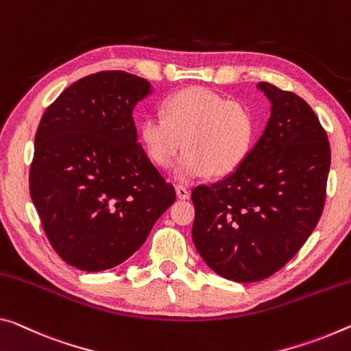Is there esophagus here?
Masks as SVG:
<instances>
[{"label": "esophagus", "mask_w": 351, "mask_h": 351, "mask_svg": "<svg viewBox=\"0 0 351 351\" xmlns=\"http://www.w3.org/2000/svg\"><path fill=\"white\" fill-rule=\"evenodd\" d=\"M176 194H177V197L183 199V201H185V199H190V190H188L186 186L177 185L176 186Z\"/></svg>", "instance_id": "1"}]
</instances>
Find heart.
Wrapping results in <instances>:
<instances>
[{"instance_id":"heart-1","label":"heart","mask_w":351,"mask_h":351,"mask_svg":"<svg viewBox=\"0 0 351 351\" xmlns=\"http://www.w3.org/2000/svg\"><path fill=\"white\" fill-rule=\"evenodd\" d=\"M256 123L247 106L206 88L171 95L163 114L145 116L139 133L158 166H169L182 147L172 177L186 183L212 172L223 176L239 168L254 141Z\"/></svg>"}]
</instances>
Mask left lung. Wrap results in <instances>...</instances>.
I'll return each mask as SVG.
<instances>
[{"label":"left lung","mask_w":351,"mask_h":351,"mask_svg":"<svg viewBox=\"0 0 351 351\" xmlns=\"http://www.w3.org/2000/svg\"><path fill=\"white\" fill-rule=\"evenodd\" d=\"M269 117L239 168L191 193L193 243L208 268L256 282L282 268L304 245L325 206L331 165L319 117L293 93L258 83Z\"/></svg>","instance_id":"1"}]
</instances>
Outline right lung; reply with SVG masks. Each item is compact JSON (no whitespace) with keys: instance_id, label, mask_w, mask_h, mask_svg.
Wrapping results in <instances>:
<instances>
[{"instance_id":"right-lung-1","label":"right lung","mask_w":351,"mask_h":351,"mask_svg":"<svg viewBox=\"0 0 351 351\" xmlns=\"http://www.w3.org/2000/svg\"><path fill=\"white\" fill-rule=\"evenodd\" d=\"M150 94L136 75H89L47 108L37 128L32 204L55 251L83 271L125 262L176 201L138 143L133 110Z\"/></svg>"}]
</instances>
